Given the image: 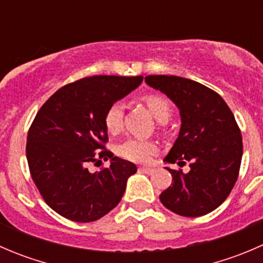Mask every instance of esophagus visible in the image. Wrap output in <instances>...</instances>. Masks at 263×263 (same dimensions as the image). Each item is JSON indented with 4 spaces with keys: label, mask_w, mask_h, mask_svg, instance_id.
Masks as SVG:
<instances>
[{
    "label": "esophagus",
    "mask_w": 263,
    "mask_h": 263,
    "mask_svg": "<svg viewBox=\"0 0 263 263\" xmlns=\"http://www.w3.org/2000/svg\"><path fill=\"white\" fill-rule=\"evenodd\" d=\"M139 171L142 172V173H145V174H153L154 173V169L150 168V166H142V168H140Z\"/></svg>",
    "instance_id": "obj_1"
}]
</instances>
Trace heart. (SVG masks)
I'll return each instance as SVG.
<instances>
[{"mask_svg":"<svg viewBox=\"0 0 263 263\" xmlns=\"http://www.w3.org/2000/svg\"><path fill=\"white\" fill-rule=\"evenodd\" d=\"M145 104L147 105L151 115L155 117L156 121L166 122L172 116L171 103L166 98L161 95L151 94L144 98ZM104 126L105 129L110 135L118 134L122 129V107L118 103L110 105L104 115ZM158 146L153 141L147 140L128 139L118 145L117 153L123 159L135 163H146L151 155L156 153Z\"/></svg>","mask_w":263,"mask_h":263,"instance_id":"1","label":"heart"}]
</instances>
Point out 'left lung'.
Here are the masks:
<instances>
[{
    "instance_id": "left-lung-1",
    "label": "left lung",
    "mask_w": 263,
    "mask_h": 263,
    "mask_svg": "<svg viewBox=\"0 0 263 263\" xmlns=\"http://www.w3.org/2000/svg\"><path fill=\"white\" fill-rule=\"evenodd\" d=\"M145 81L164 92L181 115L178 139L164 161L191 163L188 173L166 168L173 179L161 192V203L181 216L211 213L227 200L239 174L243 142L234 115L216 91L197 81L166 75Z\"/></svg>"
}]
</instances>
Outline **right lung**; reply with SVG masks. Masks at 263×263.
Wrapping results in <instances>:
<instances>
[{
  "label": "right lung",
  "instance_id": "1",
  "mask_svg": "<svg viewBox=\"0 0 263 263\" xmlns=\"http://www.w3.org/2000/svg\"><path fill=\"white\" fill-rule=\"evenodd\" d=\"M142 79L84 78L58 89L36 113L26 140L29 171L43 200L61 216L95 221L121 201L137 168L105 148L104 115ZM100 158H110V168L90 172L89 164Z\"/></svg>",
  "mask_w": 263,
  "mask_h": 263
}]
</instances>
